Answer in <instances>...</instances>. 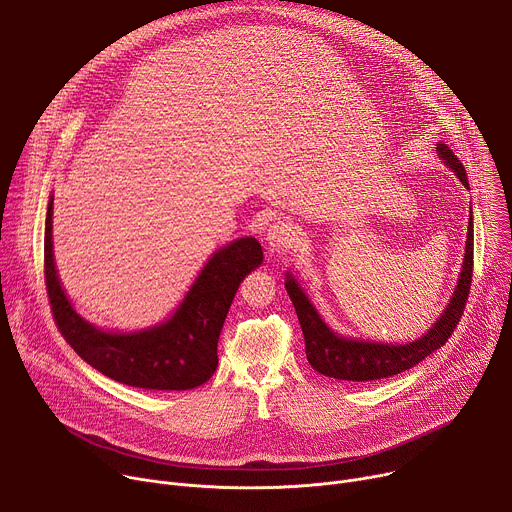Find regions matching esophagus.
<instances>
[{
    "instance_id": "34e87169",
    "label": "esophagus",
    "mask_w": 512,
    "mask_h": 512,
    "mask_svg": "<svg viewBox=\"0 0 512 512\" xmlns=\"http://www.w3.org/2000/svg\"><path fill=\"white\" fill-rule=\"evenodd\" d=\"M265 241L271 251H285L298 243V227L294 223L283 221V218H277V221L267 229Z\"/></svg>"
}]
</instances>
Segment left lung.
<instances>
[{
  "mask_svg": "<svg viewBox=\"0 0 512 512\" xmlns=\"http://www.w3.org/2000/svg\"><path fill=\"white\" fill-rule=\"evenodd\" d=\"M440 160L458 176V180L470 188L466 170L462 162L454 156V152L446 143H437L435 148ZM474 218L470 208V221L466 233V249L462 271L458 275V283L450 304L444 308L442 316L433 322V326L419 338L405 342V344H389V342H375V340H362L338 334L332 330L326 320L320 316L316 306L312 304L306 289L300 285L298 277L285 271V289L291 298V304L296 308L304 340H306V356L312 364V369L324 377L340 379V381H375L387 379L397 373H403L417 362H421L433 350L442 348L446 340L452 336L456 324L462 318L470 283H472V265H474Z\"/></svg>",
  "mask_w": 512,
  "mask_h": 512,
  "instance_id": "8db88e82",
  "label": "left lung"
}]
</instances>
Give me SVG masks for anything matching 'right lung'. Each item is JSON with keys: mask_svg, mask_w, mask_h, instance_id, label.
Segmentation results:
<instances>
[{"mask_svg": "<svg viewBox=\"0 0 512 512\" xmlns=\"http://www.w3.org/2000/svg\"><path fill=\"white\" fill-rule=\"evenodd\" d=\"M54 194L48 196L44 273L54 320L66 342L105 377L150 391H188L216 371V344L241 281L263 263L255 237H239L216 249L178 308L154 326L115 332L85 320L60 283L52 243Z\"/></svg>", "mask_w": 512, "mask_h": 512, "instance_id": "right-lung-1", "label": "right lung"}]
</instances>
